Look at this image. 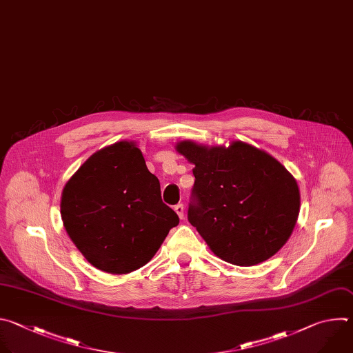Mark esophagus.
<instances>
[{
	"label": "esophagus",
	"mask_w": 353,
	"mask_h": 353,
	"mask_svg": "<svg viewBox=\"0 0 353 353\" xmlns=\"http://www.w3.org/2000/svg\"><path fill=\"white\" fill-rule=\"evenodd\" d=\"M174 210H175V213L178 214V217L182 220L183 219V204H176L174 207Z\"/></svg>",
	"instance_id": "obj_1"
}]
</instances>
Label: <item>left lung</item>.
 <instances>
[{
    "mask_svg": "<svg viewBox=\"0 0 353 353\" xmlns=\"http://www.w3.org/2000/svg\"><path fill=\"white\" fill-rule=\"evenodd\" d=\"M175 149L194 165L188 220L216 256L253 265L287 243L301 194L283 164L239 140L230 148L183 140Z\"/></svg>",
    "mask_w": 353,
    "mask_h": 353,
    "instance_id": "left-lung-1",
    "label": "left lung"
}]
</instances>
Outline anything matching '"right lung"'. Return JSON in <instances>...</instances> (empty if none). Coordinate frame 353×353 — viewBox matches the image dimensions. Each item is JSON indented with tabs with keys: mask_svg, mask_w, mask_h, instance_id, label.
I'll return each mask as SVG.
<instances>
[{
	"mask_svg": "<svg viewBox=\"0 0 353 353\" xmlns=\"http://www.w3.org/2000/svg\"><path fill=\"white\" fill-rule=\"evenodd\" d=\"M61 217L86 260L110 274L148 264L179 224L163 203L160 181L142 152L126 140L96 152L70 176L62 190Z\"/></svg>",
	"mask_w": 353,
	"mask_h": 353,
	"instance_id": "right-lung-1",
	"label": "right lung"
}]
</instances>
